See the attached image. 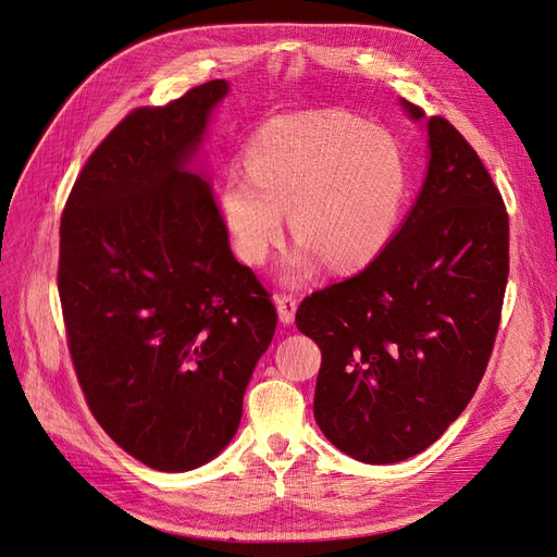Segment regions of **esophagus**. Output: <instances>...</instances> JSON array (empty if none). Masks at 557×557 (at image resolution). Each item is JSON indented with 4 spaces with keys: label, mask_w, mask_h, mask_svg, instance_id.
Listing matches in <instances>:
<instances>
[{
    "label": "esophagus",
    "mask_w": 557,
    "mask_h": 557,
    "mask_svg": "<svg viewBox=\"0 0 557 557\" xmlns=\"http://www.w3.org/2000/svg\"><path fill=\"white\" fill-rule=\"evenodd\" d=\"M274 305H276L281 323L283 325H290L293 320H295V311H297L299 299L295 295H276L274 297Z\"/></svg>",
    "instance_id": "1"
}]
</instances>
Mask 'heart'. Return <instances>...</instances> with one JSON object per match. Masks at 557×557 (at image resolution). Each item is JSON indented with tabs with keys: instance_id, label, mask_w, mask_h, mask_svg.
Returning <instances> with one entry per match:
<instances>
[{
	"instance_id": "1",
	"label": "heart",
	"mask_w": 557,
	"mask_h": 557,
	"mask_svg": "<svg viewBox=\"0 0 557 557\" xmlns=\"http://www.w3.org/2000/svg\"><path fill=\"white\" fill-rule=\"evenodd\" d=\"M409 193L399 141L346 111L274 117L246 148V172L227 174L221 213L237 256L264 262L290 213L297 239L283 276L301 283L327 260L352 272L391 242Z\"/></svg>"
}]
</instances>
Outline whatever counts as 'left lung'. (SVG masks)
Returning <instances> with one entry per match:
<instances>
[{"instance_id": "8db88e82", "label": "left lung", "mask_w": 557, "mask_h": 557, "mask_svg": "<svg viewBox=\"0 0 557 557\" xmlns=\"http://www.w3.org/2000/svg\"><path fill=\"white\" fill-rule=\"evenodd\" d=\"M413 121L423 109L401 99ZM428 176L407 221L360 274L301 301L318 344L313 416L342 453L391 465L432 446L485 374L509 276V215L476 150L428 121Z\"/></svg>"}]
</instances>
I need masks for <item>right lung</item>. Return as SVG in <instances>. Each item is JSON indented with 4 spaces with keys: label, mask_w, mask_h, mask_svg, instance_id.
<instances>
[{
    "label": "right lung",
    "mask_w": 557,
    "mask_h": 557,
    "mask_svg": "<svg viewBox=\"0 0 557 557\" xmlns=\"http://www.w3.org/2000/svg\"><path fill=\"white\" fill-rule=\"evenodd\" d=\"M227 81L134 109L83 166L60 223L58 290L97 423L139 462L190 471L239 428L276 309L230 250L207 176L193 172Z\"/></svg>",
    "instance_id": "add662e5"
}]
</instances>
